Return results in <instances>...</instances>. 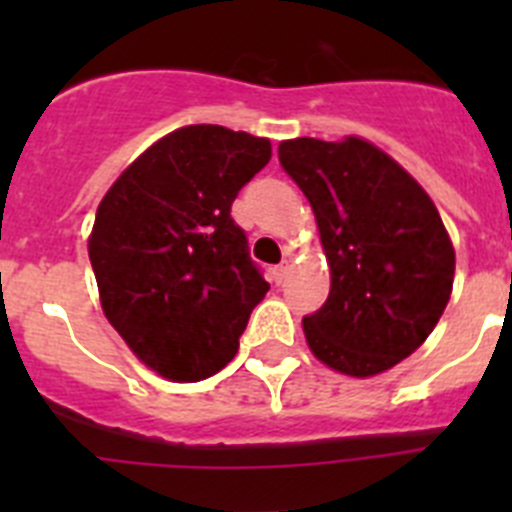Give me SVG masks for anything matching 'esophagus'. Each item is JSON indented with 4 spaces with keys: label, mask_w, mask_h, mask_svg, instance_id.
<instances>
[{
    "label": "esophagus",
    "mask_w": 512,
    "mask_h": 512,
    "mask_svg": "<svg viewBox=\"0 0 512 512\" xmlns=\"http://www.w3.org/2000/svg\"><path fill=\"white\" fill-rule=\"evenodd\" d=\"M284 277H287V264H279V266H274V269H271V279H274L277 284H282Z\"/></svg>",
    "instance_id": "obj_1"
}]
</instances>
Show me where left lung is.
<instances>
[{
	"instance_id": "left-lung-1",
	"label": "left lung",
	"mask_w": 512,
	"mask_h": 512,
	"mask_svg": "<svg viewBox=\"0 0 512 512\" xmlns=\"http://www.w3.org/2000/svg\"><path fill=\"white\" fill-rule=\"evenodd\" d=\"M279 164L315 212L330 295L302 318L307 346L348 377H374L431 336L454 287V246L433 200L369 140L295 138Z\"/></svg>"
}]
</instances>
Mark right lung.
I'll return each mask as SVG.
<instances>
[{"mask_svg": "<svg viewBox=\"0 0 512 512\" xmlns=\"http://www.w3.org/2000/svg\"><path fill=\"white\" fill-rule=\"evenodd\" d=\"M269 158L266 138L187 125L140 153L99 202L89 261L102 310L161 377L200 382L220 372L269 292L230 217Z\"/></svg>", "mask_w": 512, "mask_h": 512, "instance_id": "right-lung-1", "label": "right lung"}]
</instances>
